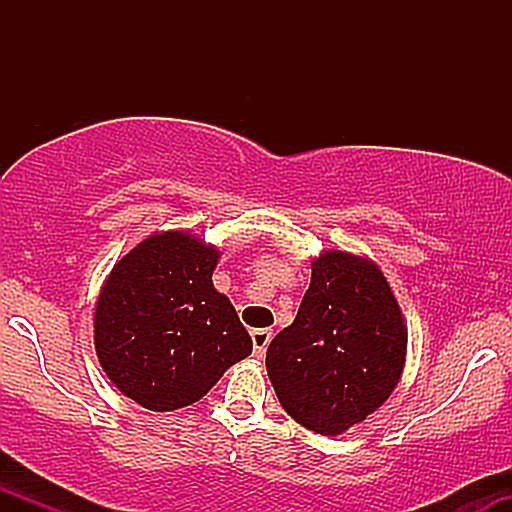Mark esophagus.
Segmentation results:
<instances>
[{"mask_svg": "<svg viewBox=\"0 0 512 512\" xmlns=\"http://www.w3.org/2000/svg\"><path fill=\"white\" fill-rule=\"evenodd\" d=\"M252 349H255V356H264V351H267L269 342H272V330H267V327H262V330H252Z\"/></svg>", "mask_w": 512, "mask_h": 512, "instance_id": "esophagus-1", "label": "esophagus"}]
</instances>
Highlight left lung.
<instances>
[{
  "label": "left lung",
  "instance_id": "left-lung-1",
  "mask_svg": "<svg viewBox=\"0 0 512 512\" xmlns=\"http://www.w3.org/2000/svg\"><path fill=\"white\" fill-rule=\"evenodd\" d=\"M404 354L407 327L383 272L332 250L313 262L293 325L269 344L267 373L298 424L339 436L392 395Z\"/></svg>",
  "mask_w": 512,
  "mask_h": 512
}]
</instances>
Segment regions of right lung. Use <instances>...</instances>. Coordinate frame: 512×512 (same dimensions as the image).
<instances>
[{
    "mask_svg": "<svg viewBox=\"0 0 512 512\" xmlns=\"http://www.w3.org/2000/svg\"><path fill=\"white\" fill-rule=\"evenodd\" d=\"M219 250L182 231L146 238L122 257L96 305L93 339L108 378L151 411L195 404L252 339L211 284Z\"/></svg>",
    "mask_w": 512,
    "mask_h": 512,
    "instance_id": "add662e5",
    "label": "right lung"
}]
</instances>
